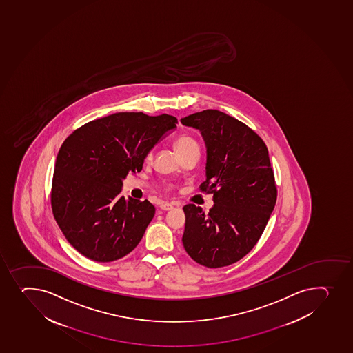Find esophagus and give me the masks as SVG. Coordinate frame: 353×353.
<instances>
[{
  "mask_svg": "<svg viewBox=\"0 0 353 353\" xmlns=\"http://www.w3.org/2000/svg\"><path fill=\"white\" fill-rule=\"evenodd\" d=\"M179 206V204H174V203H164V204L160 205V208L162 211H170L172 208Z\"/></svg>",
  "mask_w": 353,
  "mask_h": 353,
  "instance_id": "obj_1",
  "label": "esophagus"
}]
</instances>
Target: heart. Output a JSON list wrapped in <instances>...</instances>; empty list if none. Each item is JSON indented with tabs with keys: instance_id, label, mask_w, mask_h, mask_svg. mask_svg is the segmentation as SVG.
Segmentation results:
<instances>
[{
	"instance_id": "1",
	"label": "heart",
	"mask_w": 353,
	"mask_h": 353,
	"mask_svg": "<svg viewBox=\"0 0 353 353\" xmlns=\"http://www.w3.org/2000/svg\"><path fill=\"white\" fill-rule=\"evenodd\" d=\"M174 147L181 157H184L185 154L191 153V152L199 153V145L196 143V140L188 134L179 135L177 140L174 141ZM152 159H153V150H149L148 154L145 155V161H150Z\"/></svg>"
}]
</instances>
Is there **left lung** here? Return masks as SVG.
<instances>
[{"label":"left lung","mask_w":353,"mask_h":353,"mask_svg":"<svg viewBox=\"0 0 353 353\" xmlns=\"http://www.w3.org/2000/svg\"><path fill=\"white\" fill-rule=\"evenodd\" d=\"M196 128L206 145V179L213 193L208 213L185 205L183 245L194 262L216 269L236 263L262 236L276 200L274 174L265 143L247 125L218 110L181 119Z\"/></svg>","instance_id":"1"}]
</instances>
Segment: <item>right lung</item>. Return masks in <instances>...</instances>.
<instances>
[{
  "label": "right lung",
  "instance_id": "right-lung-1",
  "mask_svg": "<svg viewBox=\"0 0 353 353\" xmlns=\"http://www.w3.org/2000/svg\"><path fill=\"white\" fill-rule=\"evenodd\" d=\"M176 124L169 114L113 113L81 126L62 143L52 211L67 241L87 259L112 262L141 241L155 208L121 196L123 181L142 170L149 150Z\"/></svg>",
  "mask_w": 353,
  "mask_h": 353
}]
</instances>
